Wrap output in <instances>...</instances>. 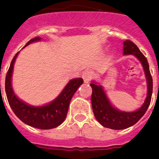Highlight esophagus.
<instances>
[{"mask_svg":"<svg viewBox=\"0 0 159 159\" xmlns=\"http://www.w3.org/2000/svg\"><path fill=\"white\" fill-rule=\"evenodd\" d=\"M83 79H84V83H88L92 78H93V73L90 71H87L83 73L82 75Z\"/></svg>","mask_w":159,"mask_h":159,"instance_id":"34e87169","label":"esophagus"}]
</instances>
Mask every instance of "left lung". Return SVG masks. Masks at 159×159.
Listing matches in <instances>:
<instances>
[{
    "label": "left lung",
    "mask_w": 159,
    "mask_h": 159,
    "mask_svg": "<svg viewBox=\"0 0 159 159\" xmlns=\"http://www.w3.org/2000/svg\"><path fill=\"white\" fill-rule=\"evenodd\" d=\"M123 55H133L141 62L145 71L147 83V95L145 102L135 111H121L114 107L107 97L102 87L93 82L90 84L92 88V105L95 119L102 126L113 130H123L135 124L147 111L151 103L153 92L152 76L150 72L149 64L145 56L132 41L126 40L123 42Z\"/></svg>",
    "instance_id": "left-lung-1"
}]
</instances>
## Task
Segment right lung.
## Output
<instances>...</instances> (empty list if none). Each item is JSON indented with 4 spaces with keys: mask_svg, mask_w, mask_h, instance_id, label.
<instances>
[{
    "mask_svg": "<svg viewBox=\"0 0 159 159\" xmlns=\"http://www.w3.org/2000/svg\"><path fill=\"white\" fill-rule=\"evenodd\" d=\"M41 40L40 37H35L29 40L25 47L29 43ZM17 52L12 59L10 67L5 78V92L8 103L12 111L25 124L38 129L48 130L60 126L67 116L71 99L79 87L84 83L82 78L73 79L67 83L62 92L57 99L48 104L40 107H33L25 103L16 97L12 88V74ZM1 86V85H0Z\"/></svg>",
    "mask_w": 159,
    "mask_h": 159,
    "instance_id": "right-lung-1",
    "label": "right lung"
}]
</instances>
